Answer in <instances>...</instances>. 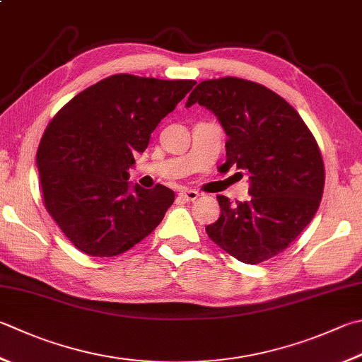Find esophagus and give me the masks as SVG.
Returning <instances> with one entry per match:
<instances>
[{
    "label": "esophagus",
    "mask_w": 362,
    "mask_h": 362,
    "mask_svg": "<svg viewBox=\"0 0 362 362\" xmlns=\"http://www.w3.org/2000/svg\"><path fill=\"white\" fill-rule=\"evenodd\" d=\"M199 190H194V189H182L180 192V199L186 200V202H194L199 199Z\"/></svg>",
    "instance_id": "1"
}]
</instances>
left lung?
Returning <instances> with one entry per match:
<instances>
[{
  "mask_svg": "<svg viewBox=\"0 0 362 362\" xmlns=\"http://www.w3.org/2000/svg\"><path fill=\"white\" fill-rule=\"evenodd\" d=\"M213 112L227 134L225 168L249 175L247 202L219 195L221 217L208 236L236 260L262 263L281 254L315 216L325 187L322 153L287 100L255 81L204 80L186 102Z\"/></svg>",
  "mask_w": 362,
  "mask_h": 362,
  "instance_id": "left-lung-1",
  "label": "left lung"
}]
</instances>
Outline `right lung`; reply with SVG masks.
<instances>
[{
  "label": "right lung",
  "instance_id": "1",
  "mask_svg": "<svg viewBox=\"0 0 362 362\" xmlns=\"http://www.w3.org/2000/svg\"><path fill=\"white\" fill-rule=\"evenodd\" d=\"M194 85L117 74L54 115L36 154L40 189L45 209L78 250L119 255L162 222L175 192L162 184L131 186L127 170Z\"/></svg>",
  "mask_w": 362,
  "mask_h": 362
}]
</instances>
